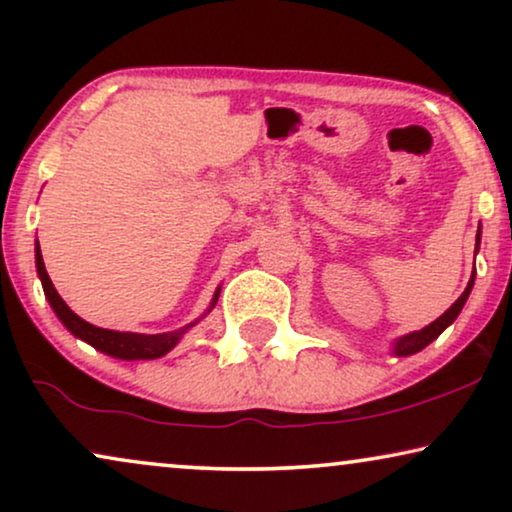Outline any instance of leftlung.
<instances>
[{
    "instance_id": "8db88e82",
    "label": "left lung",
    "mask_w": 512,
    "mask_h": 512,
    "mask_svg": "<svg viewBox=\"0 0 512 512\" xmlns=\"http://www.w3.org/2000/svg\"><path fill=\"white\" fill-rule=\"evenodd\" d=\"M475 242H480V233H478V237H475ZM471 289H473V277H471V282H468L466 291L461 293V296H459L457 300H454V305L443 314V317H438L436 321H433V324L422 328V331H415V333L405 335V338L398 340V342H396V354H398V356H410V354L419 352V349H424L426 345H429V342L436 340L438 335L443 333L445 328L450 326L452 321L459 317L461 307H464V303H466V298H468V293H471Z\"/></svg>"
}]
</instances>
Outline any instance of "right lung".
<instances>
[{"instance_id": "right-lung-1", "label": "right lung", "mask_w": 512, "mask_h": 512, "mask_svg": "<svg viewBox=\"0 0 512 512\" xmlns=\"http://www.w3.org/2000/svg\"><path fill=\"white\" fill-rule=\"evenodd\" d=\"M37 272L41 277V286H44L48 303H51V307L55 310V314L60 317L62 324H65L69 331L76 335V338L86 340L88 345H93L95 349H100V352H104V354L116 356V359H128V361H132V359H158V356L170 352V349L179 342L181 333H184V331L160 333V335L121 333V331H109V328H97L93 324H88V321H83L81 317H76V314L67 307L65 300L58 296V291H55L51 277H48L44 258H41L39 242H37ZM216 298H219V293L214 296V303H216Z\"/></svg>"}]
</instances>
